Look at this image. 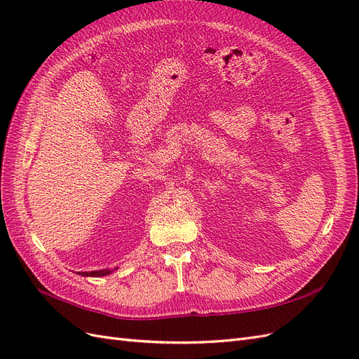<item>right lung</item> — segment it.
Masks as SVG:
<instances>
[{
    "label": "right lung",
    "instance_id": "add662e5",
    "mask_svg": "<svg viewBox=\"0 0 359 359\" xmlns=\"http://www.w3.org/2000/svg\"><path fill=\"white\" fill-rule=\"evenodd\" d=\"M118 266H115L114 269H95V271H85V273H78L79 276H83V277H104V276H109L112 274L114 271H116Z\"/></svg>",
    "mask_w": 359,
    "mask_h": 359
}]
</instances>
